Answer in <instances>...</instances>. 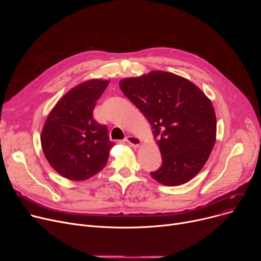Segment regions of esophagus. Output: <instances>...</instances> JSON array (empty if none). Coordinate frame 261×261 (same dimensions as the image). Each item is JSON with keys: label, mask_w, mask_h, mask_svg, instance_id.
Returning a JSON list of instances; mask_svg holds the SVG:
<instances>
[{"label": "esophagus", "mask_w": 261, "mask_h": 261, "mask_svg": "<svg viewBox=\"0 0 261 261\" xmlns=\"http://www.w3.org/2000/svg\"><path fill=\"white\" fill-rule=\"evenodd\" d=\"M125 142H127L130 146H132L133 148H139L142 144L141 139H139L138 136H133V135H129L126 138Z\"/></svg>", "instance_id": "esophagus-1"}]
</instances>
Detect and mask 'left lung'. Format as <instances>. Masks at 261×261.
<instances>
[{
  "label": "left lung",
  "instance_id": "left-lung-1",
  "mask_svg": "<svg viewBox=\"0 0 261 261\" xmlns=\"http://www.w3.org/2000/svg\"><path fill=\"white\" fill-rule=\"evenodd\" d=\"M119 87L152 127L162 166L151 176L165 186L190 181L216 143L217 119L211 99L190 80L163 71L121 79Z\"/></svg>",
  "mask_w": 261,
  "mask_h": 261
}]
</instances>
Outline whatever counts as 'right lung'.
<instances>
[{
	"label": "right lung",
	"mask_w": 261,
	"mask_h": 261,
	"mask_svg": "<svg viewBox=\"0 0 261 261\" xmlns=\"http://www.w3.org/2000/svg\"><path fill=\"white\" fill-rule=\"evenodd\" d=\"M109 80L81 82L51 109L41 132V146L49 165L71 181H85L108 162L113 143L108 129L93 118L95 103Z\"/></svg>",
	"instance_id": "obj_1"
}]
</instances>
